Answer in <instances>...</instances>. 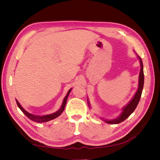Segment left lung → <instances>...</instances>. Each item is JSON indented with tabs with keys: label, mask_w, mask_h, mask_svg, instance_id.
I'll use <instances>...</instances> for the list:
<instances>
[{
	"label": "left lung",
	"mask_w": 160,
	"mask_h": 160,
	"mask_svg": "<svg viewBox=\"0 0 160 160\" xmlns=\"http://www.w3.org/2000/svg\"><path fill=\"white\" fill-rule=\"evenodd\" d=\"M138 57L139 59L140 65H141V69H140L139 75V85H138V91L136 93H135V95L133 96V99L129 101V103H128V104L126 106H125V107L123 108L122 113H121V115L119 116V117L113 120L103 119L104 122H105L106 123H109V124H118L123 122L124 120L126 119L133 112L134 110L135 109V108H136V107L138 105L140 98H141V95H142V90L143 88L144 74H143V65L142 60L139 56L138 55ZM88 103H89V101H88Z\"/></svg>",
	"instance_id": "left-lung-1"
}]
</instances>
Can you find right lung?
Listing matches in <instances>:
<instances>
[{"mask_svg":"<svg viewBox=\"0 0 160 160\" xmlns=\"http://www.w3.org/2000/svg\"><path fill=\"white\" fill-rule=\"evenodd\" d=\"M72 89H70L68 91V93H67V94L66 95L65 98H64L63 99V101H62V105H61V108L58 110L57 111H56V112L53 113L52 114H49V115H43V116H38V115H32L29 113H28L27 111H25V109H24L22 107L21 105H20V103H18V101L16 99V101H17V105L18 107L19 108V109H20L22 111V113L25 114L27 117L28 118H29L31 120H32L34 121V122H38V123H42V122H49V121H51L53 119H55L56 118L59 117V116L62 113V111H63L64 109H65V105H66V103H67V98H68V96L70 93V92L71 91Z\"/></svg>","mask_w":160,"mask_h":160,"instance_id":"obj_1","label":"right lung"}]
</instances>
